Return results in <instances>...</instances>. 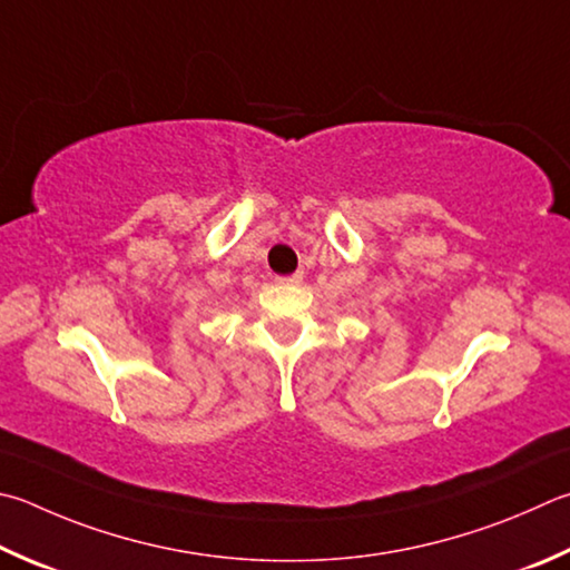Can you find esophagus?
I'll return each mask as SVG.
<instances>
[{
  "instance_id": "1",
  "label": "esophagus",
  "mask_w": 570,
  "mask_h": 570,
  "mask_svg": "<svg viewBox=\"0 0 570 570\" xmlns=\"http://www.w3.org/2000/svg\"><path fill=\"white\" fill-rule=\"evenodd\" d=\"M304 278V274L302 272H296V274H288V276H276V282L278 284H298Z\"/></svg>"
}]
</instances>
